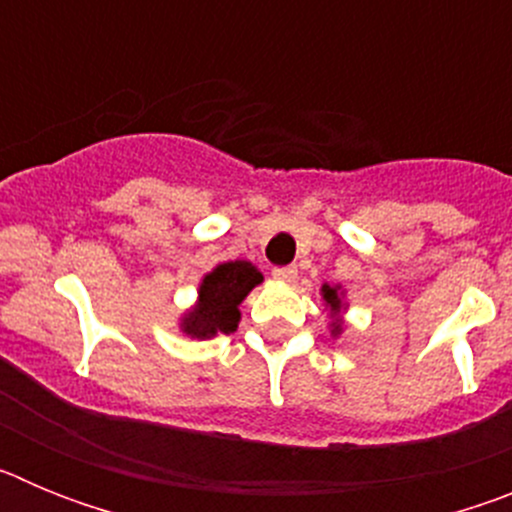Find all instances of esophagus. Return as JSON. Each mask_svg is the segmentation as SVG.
Masks as SVG:
<instances>
[{
	"mask_svg": "<svg viewBox=\"0 0 512 512\" xmlns=\"http://www.w3.org/2000/svg\"><path fill=\"white\" fill-rule=\"evenodd\" d=\"M271 277L277 279V282L292 284L297 279V269L295 266H277V269L271 271Z\"/></svg>",
	"mask_w": 512,
	"mask_h": 512,
	"instance_id": "34e87169",
	"label": "esophagus"
}]
</instances>
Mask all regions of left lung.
<instances>
[{"mask_svg":"<svg viewBox=\"0 0 512 512\" xmlns=\"http://www.w3.org/2000/svg\"><path fill=\"white\" fill-rule=\"evenodd\" d=\"M320 297H323L325 312L330 315V336L338 338L343 330H346V323H343V312L348 310L346 289H343L341 284H323V287H320Z\"/></svg>","mask_w":512,"mask_h":512,"instance_id":"8db88e82","label":"left lung"}]
</instances>
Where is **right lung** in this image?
<instances>
[{
  "label": "right lung",
  "mask_w": 512,
  "mask_h": 512,
  "mask_svg": "<svg viewBox=\"0 0 512 512\" xmlns=\"http://www.w3.org/2000/svg\"><path fill=\"white\" fill-rule=\"evenodd\" d=\"M264 282L251 261H223L212 266L197 287V300L179 318V330L194 341H207L220 333H235L241 323V302L253 287Z\"/></svg>",
  "instance_id": "obj_1"
}]
</instances>
